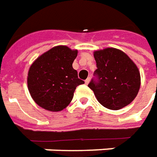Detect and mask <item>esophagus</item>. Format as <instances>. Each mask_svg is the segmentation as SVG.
Listing matches in <instances>:
<instances>
[{"instance_id": "esophagus-1", "label": "esophagus", "mask_w": 157, "mask_h": 157, "mask_svg": "<svg viewBox=\"0 0 157 157\" xmlns=\"http://www.w3.org/2000/svg\"><path fill=\"white\" fill-rule=\"evenodd\" d=\"M90 78H86V79H85V84H86V85H88V84H89L90 83Z\"/></svg>"}]
</instances>
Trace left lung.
Instances as JSON below:
<instances>
[{
    "mask_svg": "<svg viewBox=\"0 0 157 157\" xmlns=\"http://www.w3.org/2000/svg\"><path fill=\"white\" fill-rule=\"evenodd\" d=\"M97 69L89 83L103 107L118 110L128 105L138 95L140 74L138 67L124 52L108 48L94 53Z\"/></svg>",
    "mask_w": 157,
    "mask_h": 157,
    "instance_id": "left-lung-1",
    "label": "left lung"
}]
</instances>
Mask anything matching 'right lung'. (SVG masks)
Listing matches in <instances>:
<instances>
[{
  "instance_id": "add662e5",
  "label": "right lung",
  "mask_w": 157,
  "mask_h": 157,
  "mask_svg": "<svg viewBox=\"0 0 157 157\" xmlns=\"http://www.w3.org/2000/svg\"><path fill=\"white\" fill-rule=\"evenodd\" d=\"M78 55L67 46H57L39 56L28 72V89L33 100L45 109L60 111L71 102L78 85L85 82L72 67Z\"/></svg>"
}]
</instances>
